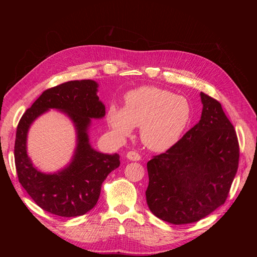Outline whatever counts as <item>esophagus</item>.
I'll return each instance as SVG.
<instances>
[{
    "instance_id": "obj_1",
    "label": "esophagus",
    "mask_w": 257,
    "mask_h": 257,
    "mask_svg": "<svg viewBox=\"0 0 257 257\" xmlns=\"http://www.w3.org/2000/svg\"><path fill=\"white\" fill-rule=\"evenodd\" d=\"M126 158H127L130 161H139V160L142 159L141 154H139V153L136 152V151H130V152H127Z\"/></svg>"
}]
</instances>
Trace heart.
I'll list each match as a JSON object with an SVG mask.
<instances>
[{"instance_id": "1", "label": "heart", "mask_w": 257, "mask_h": 257, "mask_svg": "<svg viewBox=\"0 0 257 257\" xmlns=\"http://www.w3.org/2000/svg\"><path fill=\"white\" fill-rule=\"evenodd\" d=\"M191 116L185 97L157 87H142L124 95L123 108L110 105L106 119L115 136L127 137L141 126L143 143L151 150L165 151L180 139Z\"/></svg>"}]
</instances>
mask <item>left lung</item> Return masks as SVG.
I'll return each mask as SVG.
<instances>
[{"label":"left lung","instance_id":"8db88e82","mask_svg":"<svg viewBox=\"0 0 257 257\" xmlns=\"http://www.w3.org/2000/svg\"><path fill=\"white\" fill-rule=\"evenodd\" d=\"M203 112L195 126L147 163V204L172 224L197 222L223 205L239 164L236 131L219 100L200 92Z\"/></svg>","mask_w":257,"mask_h":257}]
</instances>
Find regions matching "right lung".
I'll list each match as a JSON object with an SVG mask.
<instances>
[{
  "mask_svg": "<svg viewBox=\"0 0 257 257\" xmlns=\"http://www.w3.org/2000/svg\"><path fill=\"white\" fill-rule=\"evenodd\" d=\"M93 80H73L45 90L18 123L15 141V165L18 180L37 206L59 216H79L97 203L102 183L120 165V157L92 149L88 127L92 118H103L105 106L96 95ZM50 107L66 112L77 130V149L72 163L58 174H43L26 154L27 130L38 115Z\"/></svg>",
  "mask_w": 257,
  "mask_h": 257,
  "instance_id": "add662e5",
  "label": "right lung"
}]
</instances>
